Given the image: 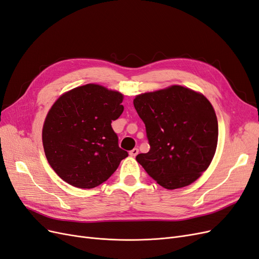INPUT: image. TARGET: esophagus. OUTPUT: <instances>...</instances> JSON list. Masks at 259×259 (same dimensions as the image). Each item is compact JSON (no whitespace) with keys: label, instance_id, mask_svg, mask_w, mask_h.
<instances>
[{"label":"esophagus","instance_id":"34e87169","mask_svg":"<svg viewBox=\"0 0 259 259\" xmlns=\"http://www.w3.org/2000/svg\"><path fill=\"white\" fill-rule=\"evenodd\" d=\"M138 152H139L138 149H137V148H134V149H133V150L130 151V155H131V156H136V155L138 154Z\"/></svg>","mask_w":259,"mask_h":259}]
</instances>
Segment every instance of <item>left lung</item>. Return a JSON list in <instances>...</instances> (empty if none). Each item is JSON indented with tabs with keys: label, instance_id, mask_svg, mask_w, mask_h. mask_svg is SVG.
<instances>
[{
	"label": "left lung",
	"instance_id": "left-lung-1",
	"mask_svg": "<svg viewBox=\"0 0 259 259\" xmlns=\"http://www.w3.org/2000/svg\"><path fill=\"white\" fill-rule=\"evenodd\" d=\"M134 107L146 125L150 150L136 161L165 189L194 183L213 160L218 122L203 94L182 85L136 95Z\"/></svg>",
	"mask_w": 259,
	"mask_h": 259
}]
</instances>
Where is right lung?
<instances>
[{
  "instance_id": "add662e5",
  "label": "right lung",
  "mask_w": 259,
  "mask_h": 259,
  "mask_svg": "<svg viewBox=\"0 0 259 259\" xmlns=\"http://www.w3.org/2000/svg\"><path fill=\"white\" fill-rule=\"evenodd\" d=\"M124 95L99 84L77 86L59 96L45 117L44 152L64 182L81 189L103 184L128 153L111 127Z\"/></svg>"
}]
</instances>
